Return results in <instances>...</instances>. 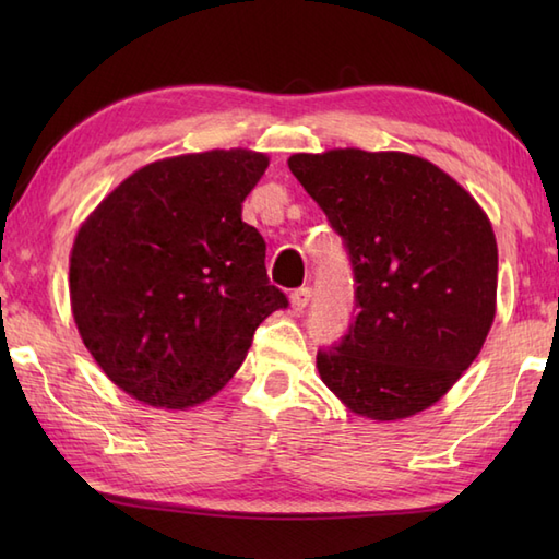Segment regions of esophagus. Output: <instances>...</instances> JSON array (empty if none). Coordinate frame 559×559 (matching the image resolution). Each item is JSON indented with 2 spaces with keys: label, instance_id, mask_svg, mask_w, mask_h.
Masks as SVG:
<instances>
[{
  "label": "esophagus",
  "instance_id": "34e87169",
  "mask_svg": "<svg viewBox=\"0 0 559 559\" xmlns=\"http://www.w3.org/2000/svg\"><path fill=\"white\" fill-rule=\"evenodd\" d=\"M307 302H310V288H298L290 293V307L295 312H302Z\"/></svg>",
  "mask_w": 559,
  "mask_h": 559
}]
</instances>
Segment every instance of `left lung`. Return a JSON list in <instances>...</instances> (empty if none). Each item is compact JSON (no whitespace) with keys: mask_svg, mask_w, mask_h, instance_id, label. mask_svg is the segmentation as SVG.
I'll list each match as a JSON object with an SVG mask.
<instances>
[{"mask_svg":"<svg viewBox=\"0 0 559 559\" xmlns=\"http://www.w3.org/2000/svg\"><path fill=\"white\" fill-rule=\"evenodd\" d=\"M290 173L343 240L358 317L317 370L377 423L435 406L478 358L497 310V240L454 177L403 151L295 153Z\"/></svg>","mask_w":559,"mask_h":559,"instance_id":"8db88e82","label":"left lung"}]
</instances>
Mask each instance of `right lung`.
<instances>
[{"label": "right lung", "instance_id": "obj_1", "mask_svg": "<svg viewBox=\"0 0 559 559\" xmlns=\"http://www.w3.org/2000/svg\"><path fill=\"white\" fill-rule=\"evenodd\" d=\"M266 153L213 148L139 168L88 213L69 254L83 346L124 394L187 411L240 370L264 319L288 300L242 201Z\"/></svg>", "mask_w": 559, "mask_h": 559}]
</instances>
